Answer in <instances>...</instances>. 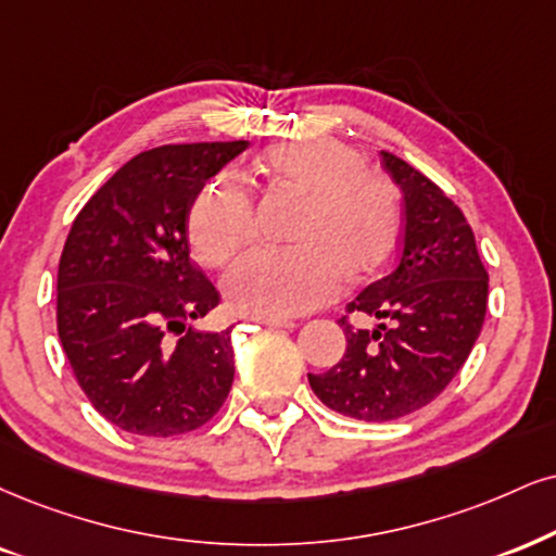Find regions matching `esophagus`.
Here are the masks:
<instances>
[{
  "label": "esophagus",
  "mask_w": 556,
  "mask_h": 556,
  "mask_svg": "<svg viewBox=\"0 0 556 556\" xmlns=\"http://www.w3.org/2000/svg\"><path fill=\"white\" fill-rule=\"evenodd\" d=\"M252 321H260V325H270V327H296V321L286 319V317H265V314H255Z\"/></svg>",
  "instance_id": "34e87169"
}]
</instances>
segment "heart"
Instances as JSON below:
<instances>
[{"mask_svg":"<svg viewBox=\"0 0 556 556\" xmlns=\"http://www.w3.org/2000/svg\"><path fill=\"white\" fill-rule=\"evenodd\" d=\"M270 188L306 195L291 247H255L226 270L231 304L265 317H293L338 296L351 276L371 273L392 250L402 198L387 175L334 139L280 141L260 160ZM190 244L205 265H222L255 237V201L231 173H218L195 195Z\"/></svg>","mask_w":556,"mask_h":556,"instance_id":"b5f03b06","label":"heart"}]
</instances>
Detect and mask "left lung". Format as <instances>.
Masks as SVG:
<instances>
[{"instance_id": "left-lung-1", "label": "left lung", "mask_w": 556, "mask_h": 556, "mask_svg": "<svg viewBox=\"0 0 556 556\" xmlns=\"http://www.w3.org/2000/svg\"><path fill=\"white\" fill-rule=\"evenodd\" d=\"M381 160L404 193L400 252L348 313H371L382 325L358 331L345 314V355L309 374L327 407L366 422L400 420L433 402L467 363L488 314V270L462 208L413 164L389 152Z\"/></svg>"}]
</instances>
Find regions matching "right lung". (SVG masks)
Wrapping results in <instances>:
<instances>
[{
    "instance_id": "add662e5",
    "label": "right lung",
    "mask_w": 556,
    "mask_h": 556,
    "mask_svg": "<svg viewBox=\"0 0 556 556\" xmlns=\"http://www.w3.org/2000/svg\"><path fill=\"white\" fill-rule=\"evenodd\" d=\"M244 149L247 141H201L136 154L68 231L59 260L61 345L92 407L128 433H190L229 396L231 330L185 327L222 301L190 263L188 214L203 182Z\"/></svg>"
}]
</instances>
